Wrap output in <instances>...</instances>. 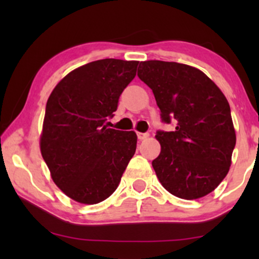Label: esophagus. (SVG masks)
I'll return each mask as SVG.
<instances>
[{"label":"esophagus","instance_id":"34e87169","mask_svg":"<svg viewBox=\"0 0 259 259\" xmlns=\"http://www.w3.org/2000/svg\"><path fill=\"white\" fill-rule=\"evenodd\" d=\"M148 135H150V134H148V133H138V139L140 140V141H141V140L147 139Z\"/></svg>","mask_w":259,"mask_h":259}]
</instances>
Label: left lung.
Instances as JSON below:
<instances>
[{
  "instance_id": "8db88e82",
  "label": "left lung",
  "mask_w": 259,
  "mask_h": 259,
  "mask_svg": "<svg viewBox=\"0 0 259 259\" xmlns=\"http://www.w3.org/2000/svg\"><path fill=\"white\" fill-rule=\"evenodd\" d=\"M139 68L162 123H175L173 132L156 134L162 147L152 162L157 178L177 197H203L222 183L231 164L236 135L228 100L206 74L190 65L146 61Z\"/></svg>"
}]
</instances>
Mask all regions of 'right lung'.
Wrapping results in <instances>:
<instances>
[{"mask_svg": "<svg viewBox=\"0 0 259 259\" xmlns=\"http://www.w3.org/2000/svg\"><path fill=\"white\" fill-rule=\"evenodd\" d=\"M139 62L106 58L76 68L46 103L40 148L55 184L68 197L95 204L119 185L138 136L107 127Z\"/></svg>", "mask_w": 259, "mask_h": 259, "instance_id": "add662e5", "label": "right lung"}]
</instances>
